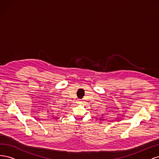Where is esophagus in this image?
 <instances>
[{"mask_svg": "<svg viewBox=\"0 0 159 159\" xmlns=\"http://www.w3.org/2000/svg\"><path fill=\"white\" fill-rule=\"evenodd\" d=\"M77 103H78V104H81L82 103V102H81V100H78V102H77Z\"/></svg>", "mask_w": 159, "mask_h": 159, "instance_id": "34e87169", "label": "esophagus"}]
</instances>
